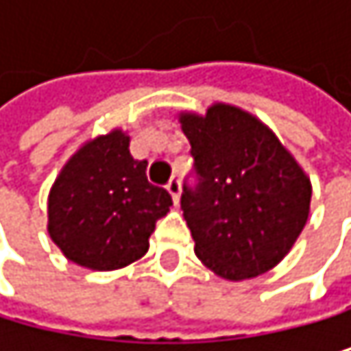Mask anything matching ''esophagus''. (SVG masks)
<instances>
[{
	"mask_svg": "<svg viewBox=\"0 0 351 351\" xmlns=\"http://www.w3.org/2000/svg\"><path fill=\"white\" fill-rule=\"evenodd\" d=\"M166 189H168V193L172 195L174 204H179V197H181V181H179L177 177H172V179L168 181Z\"/></svg>",
	"mask_w": 351,
	"mask_h": 351,
	"instance_id": "esophagus-1",
	"label": "esophagus"
}]
</instances>
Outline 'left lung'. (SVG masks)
<instances>
[{"label":"left lung","mask_w":351,"mask_h":351,"mask_svg":"<svg viewBox=\"0 0 351 351\" xmlns=\"http://www.w3.org/2000/svg\"><path fill=\"white\" fill-rule=\"evenodd\" d=\"M179 122L197 179L181 195L197 259L234 282L269 271L307 223V174L261 119L234 105L181 113Z\"/></svg>","instance_id":"8db88e82"}]
</instances>
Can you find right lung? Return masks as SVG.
I'll use <instances>...</instances> for the list:
<instances>
[{
    "instance_id": "add662e5",
    "label": "right lung",
    "mask_w": 351,
    "mask_h": 351,
    "mask_svg": "<svg viewBox=\"0 0 351 351\" xmlns=\"http://www.w3.org/2000/svg\"><path fill=\"white\" fill-rule=\"evenodd\" d=\"M122 130L88 141L66 162L48 195V234L69 261L109 271L141 259L172 197L147 181Z\"/></svg>"
}]
</instances>
